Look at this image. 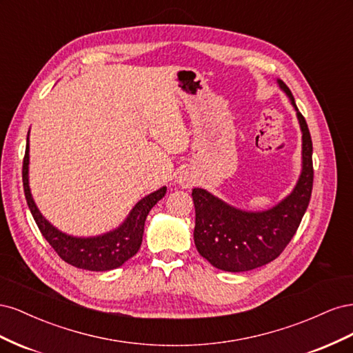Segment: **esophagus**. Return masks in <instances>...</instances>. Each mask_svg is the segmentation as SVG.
I'll return each mask as SVG.
<instances>
[{
  "label": "esophagus",
  "mask_w": 353,
  "mask_h": 353,
  "mask_svg": "<svg viewBox=\"0 0 353 353\" xmlns=\"http://www.w3.org/2000/svg\"><path fill=\"white\" fill-rule=\"evenodd\" d=\"M176 184L183 188H191L196 184V176L188 169H184L176 175Z\"/></svg>",
  "instance_id": "1"
}]
</instances>
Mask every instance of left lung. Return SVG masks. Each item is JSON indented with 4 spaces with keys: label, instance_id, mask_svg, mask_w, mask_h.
<instances>
[{
    "label": "left lung",
    "instance_id": "8db88e82",
    "mask_svg": "<svg viewBox=\"0 0 353 353\" xmlns=\"http://www.w3.org/2000/svg\"><path fill=\"white\" fill-rule=\"evenodd\" d=\"M287 95L302 132V169L296 185L284 199L263 210H244L230 205L205 188H194V244L210 265L228 272H244L272 262L299 228L312 193V140L292 91L276 79Z\"/></svg>",
    "mask_w": 353,
    "mask_h": 353
}]
</instances>
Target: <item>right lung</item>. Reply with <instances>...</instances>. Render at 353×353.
<instances>
[{"instance_id":"1","label":"right lung","mask_w":353,"mask_h":353,"mask_svg":"<svg viewBox=\"0 0 353 353\" xmlns=\"http://www.w3.org/2000/svg\"><path fill=\"white\" fill-rule=\"evenodd\" d=\"M22 174L28 206L41 234L63 261L87 271H112L135 256L143 241L144 223L148 212L166 194V187H160L153 193L138 200L128 213V216L116 228L99 234V236L78 237L52 225L37 206L29 185V134L26 138Z\"/></svg>"}]
</instances>
